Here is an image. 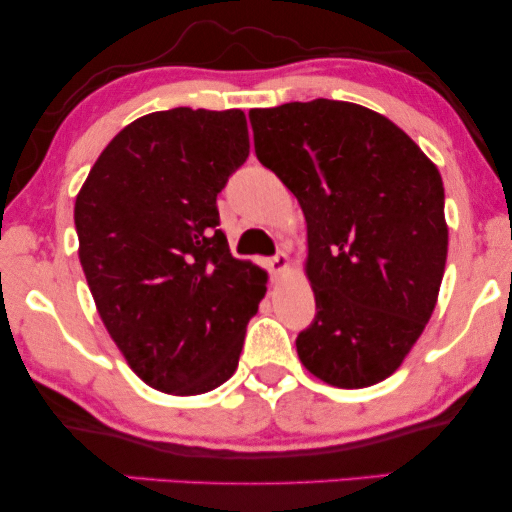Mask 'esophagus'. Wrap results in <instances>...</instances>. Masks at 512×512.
Instances as JSON below:
<instances>
[{
  "label": "esophagus",
  "instance_id": "1",
  "mask_svg": "<svg viewBox=\"0 0 512 512\" xmlns=\"http://www.w3.org/2000/svg\"><path fill=\"white\" fill-rule=\"evenodd\" d=\"M268 268L272 275H279V272H284L286 268H289V256H286L284 251H279V254H275L268 261Z\"/></svg>",
  "mask_w": 512,
  "mask_h": 512
}]
</instances>
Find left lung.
I'll return each mask as SVG.
<instances>
[{"mask_svg":"<svg viewBox=\"0 0 512 512\" xmlns=\"http://www.w3.org/2000/svg\"><path fill=\"white\" fill-rule=\"evenodd\" d=\"M256 158L307 221L317 314L298 333L303 366L363 389L401 366L429 324L447 258L436 165L389 118L352 102L249 111Z\"/></svg>","mask_w":512,"mask_h":512,"instance_id":"1","label":"left lung"}]
</instances>
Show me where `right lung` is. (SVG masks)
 Here are the masks:
<instances>
[{
	"instance_id": "right-lung-1",
	"label": "right lung",
	"mask_w": 512,
	"mask_h": 512,
	"mask_svg": "<svg viewBox=\"0 0 512 512\" xmlns=\"http://www.w3.org/2000/svg\"><path fill=\"white\" fill-rule=\"evenodd\" d=\"M247 158L240 109L156 111L111 139L76 198L97 312L130 368L165 394L226 382L265 296V272L233 258L216 209Z\"/></svg>"
}]
</instances>
